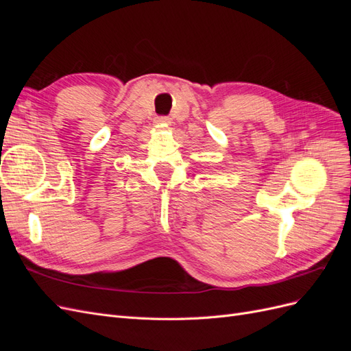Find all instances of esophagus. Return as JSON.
Returning a JSON list of instances; mask_svg holds the SVG:
<instances>
[{
    "mask_svg": "<svg viewBox=\"0 0 351 351\" xmlns=\"http://www.w3.org/2000/svg\"><path fill=\"white\" fill-rule=\"evenodd\" d=\"M156 123L167 125V124L171 123V119H169V117H159V119H156Z\"/></svg>",
    "mask_w": 351,
    "mask_h": 351,
    "instance_id": "1",
    "label": "esophagus"
}]
</instances>
